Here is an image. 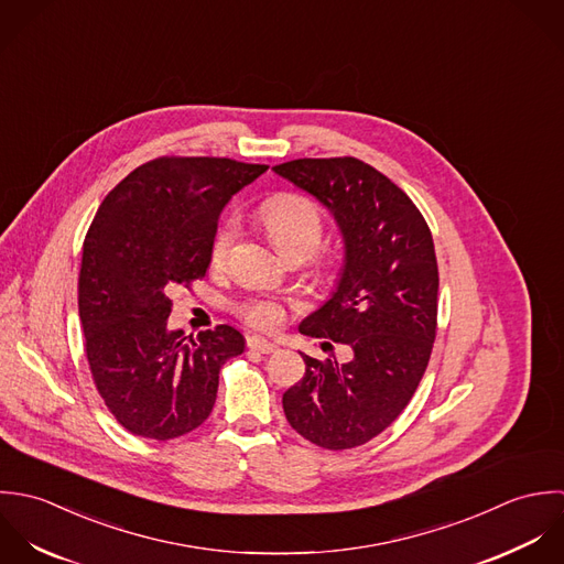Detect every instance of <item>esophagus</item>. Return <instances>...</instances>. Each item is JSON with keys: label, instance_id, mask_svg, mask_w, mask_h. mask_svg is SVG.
<instances>
[{"label": "esophagus", "instance_id": "34e87169", "mask_svg": "<svg viewBox=\"0 0 564 564\" xmlns=\"http://www.w3.org/2000/svg\"><path fill=\"white\" fill-rule=\"evenodd\" d=\"M246 346H248V350L263 352V355L279 350V346L274 341H268V339L259 338V336H250V338L246 339Z\"/></svg>", "mask_w": 564, "mask_h": 564}]
</instances>
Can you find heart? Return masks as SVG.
Here are the masks:
<instances>
[{
	"mask_svg": "<svg viewBox=\"0 0 564 564\" xmlns=\"http://www.w3.org/2000/svg\"><path fill=\"white\" fill-rule=\"evenodd\" d=\"M263 225L272 241L283 254L303 250L312 254L323 239V218L314 203L301 196H276L268 200L261 209ZM237 235V220L228 216L218 228L212 243L214 263L225 261ZM239 316L257 329H274L283 318V307L268 299H252L239 305Z\"/></svg>",
	"mask_w": 564,
	"mask_h": 564,
	"instance_id": "heart-1",
	"label": "heart"
}]
</instances>
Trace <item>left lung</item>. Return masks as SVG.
Returning <instances> with one entry per match:
<instances>
[{
  "label": "left lung",
  "mask_w": 564,
  "mask_h": 564,
  "mask_svg": "<svg viewBox=\"0 0 564 564\" xmlns=\"http://www.w3.org/2000/svg\"><path fill=\"white\" fill-rule=\"evenodd\" d=\"M272 170L318 198L344 239L338 288L299 329L352 350L344 364L301 352L305 377L283 394V412L310 443L352 449L399 419L430 364L438 316L432 230L403 189L359 159H296Z\"/></svg>",
  "instance_id": "obj_1"
}]
</instances>
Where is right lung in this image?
Instances as JSON below:
<instances>
[{"instance_id": "1", "label": "right lung", "mask_w": 564, "mask_h": 564, "mask_svg": "<svg viewBox=\"0 0 564 564\" xmlns=\"http://www.w3.org/2000/svg\"><path fill=\"white\" fill-rule=\"evenodd\" d=\"M265 170L159 156L111 189L89 226L78 276L85 350L100 397L130 434L172 441L200 427L220 368L243 352V336L228 325L170 332L167 292L207 274L226 203Z\"/></svg>"}]
</instances>
